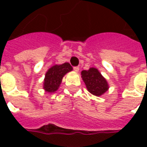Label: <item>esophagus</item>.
I'll list each match as a JSON object with an SVG mask.
<instances>
[{
    "mask_svg": "<svg viewBox=\"0 0 147 147\" xmlns=\"http://www.w3.org/2000/svg\"><path fill=\"white\" fill-rule=\"evenodd\" d=\"M73 69L75 71H77V72H78V71H80V67H78V66H77V67H74Z\"/></svg>",
    "mask_w": 147,
    "mask_h": 147,
    "instance_id": "1",
    "label": "esophagus"
}]
</instances>
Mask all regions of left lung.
Wrapping results in <instances>:
<instances>
[{
    "mask_svg": "<svg viewBox=\"0 0 147 147\" xmlns=\"http://www.w3.org/2000/svg\"><path fill=\"white\" fill-rule=\"evenodd\" d=\"M81 75L88 91L94 95L101 96L108 90L107 81L98 69L90 67L89 70L83 71Z\"/></svg>",
    "mask_w": 147,
    "mask_h": 147,
    "instance_id": "1",
    "label": "left lung"
}]
</instances>
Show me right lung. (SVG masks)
Here are the masks:
<instances>
[{
  "label": "right lung",
  "mask_w": 147,
  "mask_h": 147,
  "mask_svg": "<svg viewBox=\"0 0 147 147\" xmlns=\"http://www.w3.org/2000/svg\"><path fill=\"white\" fill-rule=\"evenodd\" d=\"M72 70L69 63L54 65L50 67L45 74L44 80V89L47 92H55L60 86L62 78L65 74Z\"/></svg>",
  "instance_id": "1"
}]
</instances>
